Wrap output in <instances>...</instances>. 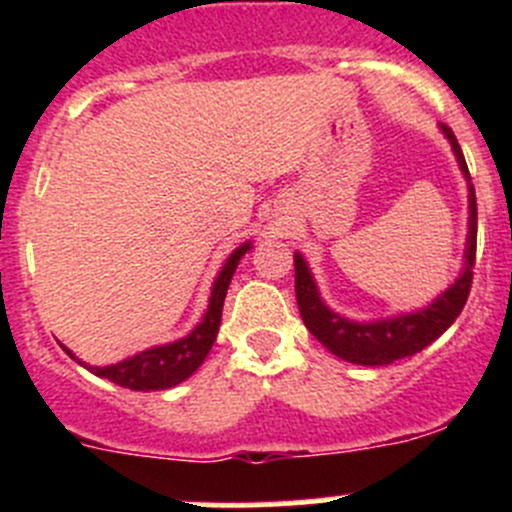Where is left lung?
Here are the masks:
<instances>
[{
	"mask_svg": "<svg viewBox=\"0 0 512 512\" xmlns=\"http://www.w3.org/2000/svg\"><path fill=\"white\" fill-rule=\"evenodd\" d=\"M446 138L451 141L453 153H456L458 165L463 175L471 180L466 158H463L461 146L448 126H441ZM468 208H471V230H468L466 247V267L458 277L456 285H451L441 297L426 309H418L414 314H401L396 319H381V322L359 324L334 314L327 304L319 299L317 287H314L312 275H309L307 262L302 255H294V292H297V307L302 314V322L324 347L339 359H347L361 366H384L414 356L423 347L441 337L458 314L466 307V299L473 285V265H476V235H478V208H476V190L468 185Z\"/></svg>",
	"mask_w": 512,
	"mask_h": 512,
	"instance_id": "obj_1",
	"label": "left lung"
}]
</instances>
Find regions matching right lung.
<instances>
[{
  "label": "right lung",
  "mask_w": 512,
  "mask_h": 512,
  "mask_svg": "<svg viewBox=\"0 0 512 512\" xmlns=\"http://www.w3.org/2000/svg\"><path fill=\"white\" fill-rule=\"evenodd\" d=\"M250 250V242L237 247L230 257H227L225 267L220 270L218 280H215L213 292H210L208 312H205L203 322L193 329L185 339H178L165 347H153L146 352L123 359L111 366H89L96 376L113 381V384L123 386L131 391H160L178 386L180 381L188 379L195 369L205 361L210 349H213L215 337H218L220 319H223V302L227 287H230L232 272H235L237 262L245 252ZM66 354L74 356L66 349Z\"/></svg>",
  "instance_id": "obj_1"
}]
</instances>
